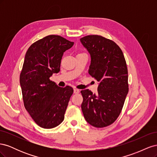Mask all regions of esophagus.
<instances>
[{
  "label": "esophagus",
  "instance_id": "34e87169",
  "mask_svg": "<svg viewBox=\"0 0 157 157\" xmlns=\"http://www.w3.org/2000/svg\"><path fill=\"white\" fill-rule=\"evenodd\" d=\"M80 92V90H78V89H76V88H75L74 89V94H78Z\"/></svg>",
  "mask_w": 157,
  "mask_h": 157
}]
</instances>
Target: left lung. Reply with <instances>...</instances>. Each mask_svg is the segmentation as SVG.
<instances>
[{"instance_id":"1","label":"left lung","mask_w":157,"mask_h":157,"mask_svg":"<svg viewBox=\"0 0 157 157\" xmlns=\"http://www.w3.org/2000/svg\"><path fill=\"white\" fill-rule=\"evenodd\" d=\"M91 57L88 73L99 82L98 94L82 90L81 109L90 125L103 128L119 116L128 92V69L120 47L100 35H88L80 39Z\"/></svg>"}]
</instances>
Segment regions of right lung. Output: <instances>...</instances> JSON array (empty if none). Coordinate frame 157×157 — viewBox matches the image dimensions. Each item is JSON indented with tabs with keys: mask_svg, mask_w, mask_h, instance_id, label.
<instances>
[{
	"mask_svg": "<svg viewBox=\"0 0 157 157\" xmlns=\"http://www.w3.org/2000/svg\"><path fill=\"white\" fill-rule=\"evenodd\" d=\"M73 44L62 36L52 35L34 42L25 54L20 77L23 100L41 128H55L64 119L73 89L61 88L50 77L59 73L63 53Z\"/></svg>",
	"mask_w": 157,
	"mask_h": 157,
	"instance_id": "add662e5",
	"label": "right lung"
}]
</instances>
